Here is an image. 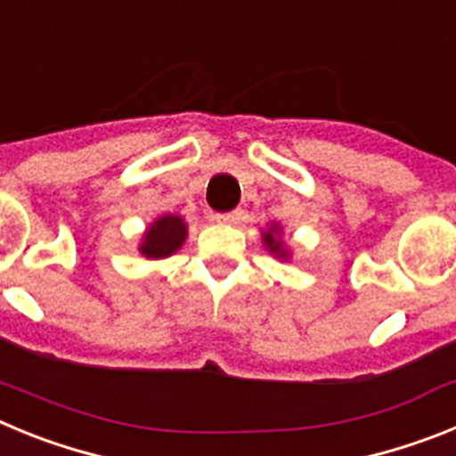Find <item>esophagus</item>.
Instances as JSON below:
<instances>
[{"label": "esophagus", "mask_w": 456, "mask_h": 456, "mask_svg": "<svg viewBox=\"0 0 456 456\" xmlns=\"http://www.w3.org/2000/svg\"><path fill=\"white\" fill-rule=\"evenodd\" d=\"M216 224H240L241 219V209H232V212H221V215H215Z\"/></svg>", "instance_id": "obj_1"}]
</instances>
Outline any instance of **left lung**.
<instances>
[{
    "mask_svg": "<svg viewBox=\"0 0 456 456\" xmlns=\"http://www.w3.org/2000/svg\"><path fill=\"white\" fill-rule=\"evenodd\" d=\"M263 241H265V247H267V251L273 253L278 260H288L289 251L283 244V240H281V225L272 224V228L263 232Z\"/></svg>",
    "mask_w": 456,
    "mask_h": 456,
    "instance_id": "obj_1",
    "label": "left lung"
}]
</instances>
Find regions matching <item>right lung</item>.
Instances as JSON below:
<instances>
[{
    "label": "right lung",
    "mask_w": 456,
    "mask_h": 456,
    "mask_svg": "<svg viewBox=\"0 0 456 456\" xmlns=\"http://www.w3.org/2000/svg\"><path fill=\"white\" fill-rule=\"evenodd\" d=\"M184 240H187V224L183 216L164 215L148 225L139 244V253L151 260H162L178 251Z\"/></svg>",
    "instance_id": "add662e5"
}]
</instances>
